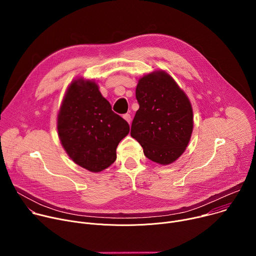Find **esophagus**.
<instances>
[{
  "label": "esophagus",
  "mask_w": 256,
  "mask_h": 256,
  "mask_svg": "<svg viewBox=\"0 0 256 256\" xmlns=\"http://www.w3.org/2000/svg\"><path fill=\"white\" fill-rule=\"evenodd\" d=\"M128 124H130V122H132V116H130V114H124V116H122Z\"/></svg>",
  "instance_id": "esophagus-1"
}]
</instances>
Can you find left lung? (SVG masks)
I'll list each match as a JSON object with an SVG mask.
<instances>
[{
    "instance_id": "obj_1",
    "label": "left lung",
    "mask_w": 256,
    "mask_h": 256,
    "mask_svg": "<svg viewBox=\"0 0 256 256\" xmlns=\"http://www.w3.org/2000/svg\"><path fill=\"white\" fill-rule=\"evenodd\" d=\"M136 97L140 108L130 136L151 161L168 165L186 151L194 128L190 101L173 78L155 70L138 80Z\"/></svg>"
}]
</instances>
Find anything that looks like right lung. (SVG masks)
Wrapping results in <instances>:
<instances>
[{
	"label": "right lung",
	"mask_w": 256,
	"mask_h": 256,
	"mask_svg": "<svg viewBox=\"0 0 256 256\" xmlns=\"http://www.w3.org/2000/svg\"><path fill=\"white\" fill-rule=\"evenodd\" d=\"M128 124L114 114L94 81L74 80L58 114V134L68 157L79 166L100 172L116 160V148Z\"/></svg>",
	"instance_id": "right-lung-1"
}]
</instances>
